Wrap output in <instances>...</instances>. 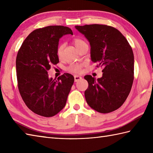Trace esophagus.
Masks as SVG:
<instances>
[{"mask_svg":"<svg viewBox=\"0 0 153 153\" xmlns=\"http://www.w3.org/2000/svg\"><path fill=\"white\" fill-rule=\"evenodd\" d=\"M82 79V77H81V76H74V81H75V82H79V80H81Z\"/></svg>","mask_w":153,"mask_h":153,"instance_id":"1","label":"esophagus"}]
</instances>
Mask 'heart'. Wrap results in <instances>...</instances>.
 Returning a JSON list of instances; mask_svg holds the SVG:
<instances>
[{
	"instance_id": "heart-1",
	"label": "heart",
	"mask_w": 153,
	"mask_h": 153,
	"mask_svg": "<svg viewBox=\"0 0 153 153\" xmlns=\"http://www.w3.org/2000/svg\"><path fill=\"white\" fill-rule=\"evenodd\" d=\"M73 43L77 48V49H78V48L81 46H82V45H83V44H85V42L83 41L82 39H81L77 38V39H75L73 40ZM63 48H64V45L60 44L56 48V54L59 58L62 56ZM83 66V64H81V63L74 64L70 65V66L68 68V71H70V72L79 73L81 71H82Z\"/></svg>"
}]
</instances>
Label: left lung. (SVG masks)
I'll return each instance as SVG.
<instances>
[{"instance_id": "8db88e82", "label": "left lung", "mask_w": 153, "mask_h": 153, "mask_svg": "<svg viewBox=\"0 0 153 153\" xmlns=\"http://www.w3.org/2000/svg\"><path fill=\"white\" fill-rule=\"evenodd\" d=\"M91 45V58L103 66L102 76L90 75L85 97L89 106L100 113L119 108L128 97L134 79V56L126 37L117 29L106 25H76Z\"/></svg>"}]
</instances>
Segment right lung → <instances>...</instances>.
Masks as SVG:
<instances>
[{
  "mask_svg": "<svg viewBox=\"0 0 153 153\" xmlns=\"http://www.w3.org/2000/svg\"><path fill=\"white\" fill-rule=\"evenodd\" d=\"M73 35L70 28L50 25L32 31L23 42L16 60L18 87L22 98L32 112L44 117L57 114L66 105L74 77L66 73L48 77L51 65L59 62L56 54L60 38Z\"/></svg>",
  "mask_w": 153,
  "mask_h": 153,
  "instance_id": "obj_1",
  "label": "right lung"
}]
</instances>
